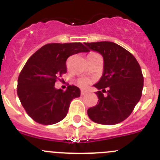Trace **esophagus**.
Returning <instances> with one entry per match:
<instances>
[{"mask_svg":"<svg viewBox=\"0 0 160 160\" xmlns=\"http://www.w3.org/2000/svg\"><path fill=\"white\" fill-rule=\"evenodd\" d=\"M87 93H88V91H87L86 90H80V94H81V95H85Z\"/></svg>","mask_w":160,"mask_h":160,"instance_id":"34e87169","label":"esophagus"}]
</instances>
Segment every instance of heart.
<instances>
[{"label":"heart","mask_w":160,"mask_h":160,"mask_svg":"<svg viewBox=\"0 0 160 160\" xmlns=\"http://www.w3.org/2000/svg\"><path fill=\"white\" fill-rule=\"evenodd\" d=\"M93 56H100V55L98 54V53H96V52H91L88 55V57H93ZM88 83H89V80H87V79L82 78V79H80V80H78L79 86L81 87V88H86V87L88 85Z\"/></svg>","instance_id":"b5f03b06"}]
</instances>
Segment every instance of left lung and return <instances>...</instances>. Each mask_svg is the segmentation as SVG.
I'll return each instance as SVG.
<instances>
[{
	"mask_svg": "<svg viewBox=\"0 0 160 160\" xmlns=\"http://www.w3.org/2000/svg\"><path fill=\"white\" fill-rule=\"evenodd\" d=\"M88 49L104 58L102 77L94 87L98 97L97 105L88 114L93 122L115 125L130 115L142 97V72L135 56L128 50L111 42H85Z\"/></svg>",
	"mask_w": 160,
	"mask_h": 160,
	"instance_id": "8db88e82",
	"label": "left lung"
}]
</instances>
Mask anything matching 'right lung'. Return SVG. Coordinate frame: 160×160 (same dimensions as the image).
<instances>
[{"mask_svg": "<svg viewBox=\"0 0 160 160\" xmlns=\"http://www.w3.org/2000/svg\"><path fill=\"white\" fill-rule=\"evenodd\" d=\"M89 49L80 42L49 43L43 46L28 59L18 79L17 93L21 104L35 122L53 125L68 113L72 99L80 90L74 85L56 89L55 83L67 72V59Z\"/></svg>", "mask_w": 160, "mask_h": 160, "instance_id": "1", "label": "right lung"}]
</instances>
